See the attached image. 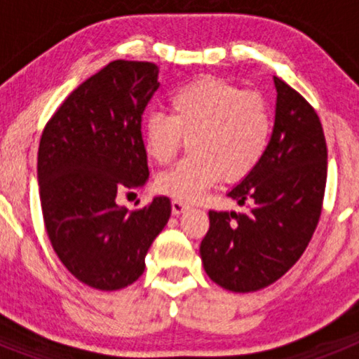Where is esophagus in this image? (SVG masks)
Returning a JSON list of instances; mask_svg holds the SVG:
<instances>
[{
  "label": "esophagus",
  "instance_id": "esophagus-1",
  "mask_svg": "<svg viewBox=\"0 0 359 359\" xmlns=\"http://www.w3.org/2000/svg\"><path fill=\"white\" fill-rule=\"evenodd\" d=\"M187 208H189V207H187L185 203L177 201V199H174V201H172V214H174V215L183 214V212H185Z\"/></svg>",
  "mask_w": 359,
  "mask_h": 359
}]
</instances>
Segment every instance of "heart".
Instances as JSON below:
<instances>
[{"instance_id": "b5f03b06", "label": "heart", "mask_w": 359, "mask_h": 359, "mask_svg": "<svg viewBox=\"0 0 359 359\" xmlns=\"http://www.w3.org/2000/svg\"><path fill=\"white\" fill-rule=\"evenodd\" d=\"M170 116L152 113L142 123V145L149 160L169 163L189 140V152L156 177L161 194L196 203L221 182L244 180L268 151L273 115L257 91L217 77H203L169 97Z\"/></svg>"}]
</instances>
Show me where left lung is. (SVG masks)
<instances>
[{
    "instance_id": "obj_1",
    "label": "left lung",
    "mask_w": 359,
    "mask_h": 359,
    "mask_svg": "<svg viewBox=\"0 0 359 359\" xmlns=\"http://www.w3.org/2000/svg\"><path fill=\"white\" fill-rule=\"evenodd\" d=\"M277 90L268 151L228 190L243 212H208L203 268L221 287L250 293L273 284L300 259L322 214L327 145L316 111L284 81Z\"/></svg>"
}]
</instances>
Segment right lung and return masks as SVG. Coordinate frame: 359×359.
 I'll use <instances>...</instances> for the list:
<instances>
[{
    "label": "right lung",
    "instance_id": "1",
    "mask_svg": "<svg viewBox=\"0 0 359 359\" xmlns=\"http://www.w3.org/2000/svg\"><path fill=\"white\" fill-rule=\"evenodd\" d=\"M156 65L113 61L72 91L44 128L37 152L41 208L50 243L69 273L102 291L140 278L170 199L129 212L116 194L149 180L142 115L160 88Z\"/></svg>",
    "mask_w": 359,
    "mask_h": 359
}]
</instances>
